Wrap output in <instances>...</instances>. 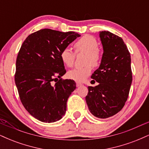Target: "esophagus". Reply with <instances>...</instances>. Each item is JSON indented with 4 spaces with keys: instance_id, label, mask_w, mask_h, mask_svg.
I'll return each instance as SVG.
<instances>
[{
    "instance_id": "34e87169",
    "label": "esophagus",
    "mask_w": 149,
    "mask_h": 149,
    "mask_svg": "<svg viewBox=\"0 0 149 149\" xmlns=\"http://www.w3.org/2000/svg\"><path fill=\"white\" fill-rule=\"evenodd\" d=\"M82 84L80 83H78V82H76V87H79V86H81Z\"/></svg>"
}]
</instances>
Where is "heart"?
<instances>
[{
  "label": "heart",
  "mask_w": 149,
  "mask_h": 149,
  "mask_svg": "<svg viewBox=\"0 0 149 149\" xmlns=\"http://www.w3.org/2000/svg\"><path fill=\"white\" fill-rule=\"evenodd\" d=\"M77 52L86 53L85 64L88 65L84 67H77L68 72V77L77 82H83L92 72V66H97L100 64L101 54L98 49V42L97 40L90 36H85L74 44ZM60 57L64 64L68 67L73 66L74 62L75 54L69 47H65L61 50Z\"/></svg>",
  "instance_id": "heart-1"
}]
</instances>
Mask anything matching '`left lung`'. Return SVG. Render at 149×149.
I'll return each mask as SVG.
<instances>
[{"instance_id":"8db88e82","label":"left lung","mask_w":149,"mask_h":149,"mask_svg":"<svg viewBox=\"0 0 149 149\" xmlns=\"http://www.w3.org/2000/svg\"><path fill=\"white\" fill-rule=\"evenodd\" d=\"M100 38L103 54L91 76L99 84L88 87L85 100L92 115L107 118L118 113L127 100L132 80L131 57L120 37L104 31L100 32Z\"/></svg>"}]
</instances>
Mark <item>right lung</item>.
<instances>
[{
  "mask_svg": "<svg viewBox=\"0 0 149 149\" xmlns=\"http://www.w3.org/2000/svg\"><path fill=\"white\" fill-rule=\"evenodd\" d=\"M80 36L73 31L44 29L30 34L22 45L15 84L24 107L41 122H56L66 113L68 98L76 84L73 80L61 79L66 70L60 53Z\"/></svg>",
  "mask_w": 149,
  "mask_h": 149,
  "instance_id": "right-lung-1",
  "label": "right lung"
}]
</instances>
